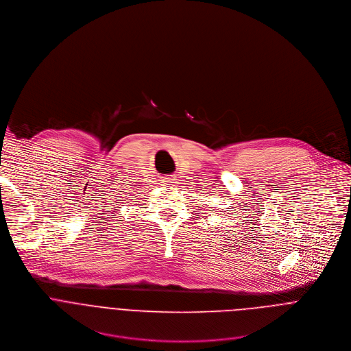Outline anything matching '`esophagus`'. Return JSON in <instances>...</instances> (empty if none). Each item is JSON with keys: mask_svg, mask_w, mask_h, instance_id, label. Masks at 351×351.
<instances>
[{"mask_svg": "<svg viewBox=\"0 0 351 351\" xmlns=\"http://www.w3.org/2000/svg\"><path fill=\"white\" fill-rule=\"evenodd\" d=\"M165 182H167L169 185H174V184H177V178L174 176H171V177L165 178Z\"/></svg>", "mask_w": 351, "mask_h": 351, "instance_id": "esophagus-1", "label": "esophagus"}]
</instances>
